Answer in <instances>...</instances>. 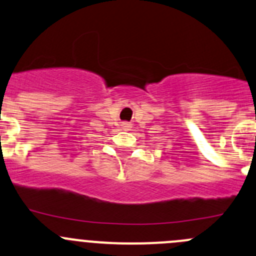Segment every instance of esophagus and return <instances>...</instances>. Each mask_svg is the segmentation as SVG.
<instances>
[{
  "label": "esophagus",
  "mask_w": 256,
  "mask_h": 256,
  "mask_svg": "<svg viewBox=\"0 0 256 256\" xmlns=\"http://www.w3.org/2000/svg\"><path fill=\"white\" fill-rule=\"evenodd\" d=\"M125 128H128V126H125Z\"/></svg>",
  "instance_id": "34e87169"
}]
</instances>
